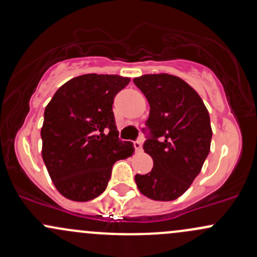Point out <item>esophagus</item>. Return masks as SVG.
Here are the masks:
<instances>
[{"label": "esophagus", "instance_id": "obj_1", "mask_svg": "<svg viewBox=\"0 0 257 257\" xmlns=\"http://www.w3.org/2000/svg\"><path fill=\"white\" fill-rule=\"evenodd\" d=\"M134 148H136L137 151H142V142H140V140L134 142Z\"/></svg>", "mask_w": 257, "mask_h": 257}]
</instances>
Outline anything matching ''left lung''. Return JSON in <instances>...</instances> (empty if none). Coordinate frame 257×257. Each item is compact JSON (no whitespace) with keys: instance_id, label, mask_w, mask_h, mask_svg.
Instances as JSON below:
<instances>
[{"instance_id":"1","label":"left lung","mask_w":257,"mask_h":257,"mask_svg":"<svg viewBox=\"0 0 257 257\" xmlns=\"http://www.w3.org/2000/svg\"><path fill=\"white\" fill-rule=\"evenodd\" d=\"M133 81L150 104L143 149L154 161L149 174L136 175L137 186L151 199L174 201L188 190L209 154V113L180 77L154 74Z\"/></svg>"}]
</instances>
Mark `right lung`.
Masks as SVG:
<instances>
[{"label":"right lung","instance_id":"add662e5","mask_svg":"<svg viewBox=\"0 0 257 257\" xmlns=\"http://www.w3.org/2000/svg\"><path fill=\"white\" fill-rule=\"evenodd\" d=\"M131 79L81 75L64 83L44 110L42 156L51 181L67 199L86 202L106 190L115 161L133 155L118 138L113 101Z\"/></svg>","mask_w":257,"mask_h":257}]
</instances>
